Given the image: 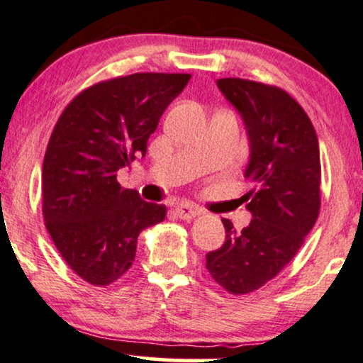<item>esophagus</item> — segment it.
I'll return each mask as SVG.
<instances>
[{"instance_id":"1","label":"esophagus","mask_w":363,"mask_h":363,"mask_svg":"<svg viewBox=\"0 0 363 363\" xmlns=\"http://www.w3.org/2000/svg\"><path fill=\"white\" fill-rule=\"evenodd\" d=\"M176 214L179 216V219L191 220V219H194V217L201 214V209H199V207H196V206L181 204V206L176 207Z\"/></svg>"}]
</instances>
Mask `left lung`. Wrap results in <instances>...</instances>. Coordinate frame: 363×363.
Returning <instances> with one entry per match:
<instances>
[{"label":"left lung","mask_w":363,"mask_h":363,"mask_svg":"<svg viewBox=\"0 0 363 363\" xmlns=\"http://www.w3.org/2000/svg\"><path fill=\"white\" fill-rule=\"evenodd\" d=\"M217 86L247 128L250 161L245 194L254 219L238 232L229 219L225 242L206 255V267L234 296L257 291L296 257L320 212V152L315 129L287 91L224 77Z\"/></svg>","instance_id":"obj_1"}]
</instances>
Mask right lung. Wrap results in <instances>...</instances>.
<instances>
[{
    "label": "right lung",
    "mask_w": 363,
    "mask_h": 363,
    "mask_svg": "<svg viewBox=\"0 0 363 363\" xmlns=\"http://www.w3.org/2000/svg\"><path fill=\"white\" fill-rule=\"evenodd\" d=\"M191 74L136 72L99 81L62 111L41 172L43 217L72 272L96 287L123 277L138 238L166 217V206L143 201L116 179L146 154L147 139Z\"/></svg>",
    "instance_id": "obj_1"
}]
</instances>
